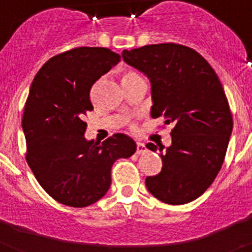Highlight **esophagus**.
I'll return each mask as SVG.
<instances>
[{"instance_id": "obj_1", "label": "esophagus", "mask_w": 252, "mask_h": 252, "mask_svg": "<svg viewBox=\"0 0 252 252\" xmlns=\"http://www.w3.org/2000/svg\"><path fill=\"white\" fill-rule=\"evenodd\" d=\"M146 151V146L145 144H142V142H136V154H142Z\"/></svg>"}]
</instances>
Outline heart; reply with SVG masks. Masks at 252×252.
<instances>
[{"label": "heart", "instance_id": "heart-1", "mask_svg": "<svg viewBox=\"0 0 252 252\" xmlns=\"http://www.w3.org/2000/svg\"><path fill=\"white\" fill-rule=\"evenodd\" d=\"M135 78H140V75L136 72H132V70H127V72H124L122 74V82L130 81V79H135ZM130 128H135V124L130 122Z\"/></svg>", "mask_w": 252, "mask_h": 252}]
</instances>
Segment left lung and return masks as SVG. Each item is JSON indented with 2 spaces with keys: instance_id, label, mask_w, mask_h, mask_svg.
I'll use <instances>...</instances> for the list:
<instances>
[{
  "instance_id": "8db88e82",
  "label": "left lung",
  "mask_w": 252,
  "mask_h": 252,
  "mask_svg": "<svg viewBox=\"0 0 252 252\" xmlns=\"http://www.w3.org/2000/svg\"><path fill=\"white\" fill-rule=\"evenodd\" d=\"M124 60L151 81V117L173 124L171 145L162 168L145 179L149 192L164 203L186 204L203 194L221 170L233 120L220 78L194 49L175 43L122 51Z\"/></svg>"
}]
</instances>
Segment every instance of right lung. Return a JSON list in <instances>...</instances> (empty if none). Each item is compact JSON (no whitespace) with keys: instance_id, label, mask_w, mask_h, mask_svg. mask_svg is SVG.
<instances>
[{"instance_id":"1","label":"right lung","mask_w":252,"mask_h":252,"mask_svg":"<svg viewBox=\"0 0 252 252\" xmlns=\"http://www.w3.org/2000/svg\"><path fill=\"white\" fill-rule=\"evenodd\" d=\"M120 59L107 48H73L50 58L31 84L22 116L26 161L59 203L82 208L101 199L111 186L113 162L136 151L122 133L101 145L83 136L84 117L93 111L92 86Z\"/></svg>"}]
</instances>
